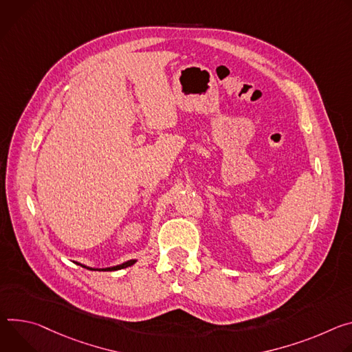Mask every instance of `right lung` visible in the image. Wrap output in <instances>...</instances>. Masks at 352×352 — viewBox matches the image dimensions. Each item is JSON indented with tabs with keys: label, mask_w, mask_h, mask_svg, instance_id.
<instances>
[{
	"label": "right lung",
	"mask_w": 352,
	"mask_h": 352,
	"mask_svg": "<svg viewBox=\"0 0 352 352\" xmlns=\"http://www.w3.org/2000/svg\"><path fill=\"white\" fill-rule=\"evenodd\" d=\"M135 261H137V260H129V261H126V263H122V264H119V265H114V267H107V268H92V267H87V265H84V264H80V263H76V264H80V265H82V267H85V268H88V270H98V271H116V270H122V268L130 267V265H133Z\"/></svg>",
	"instance_id": "right-lung-1"
}]
</instances>
